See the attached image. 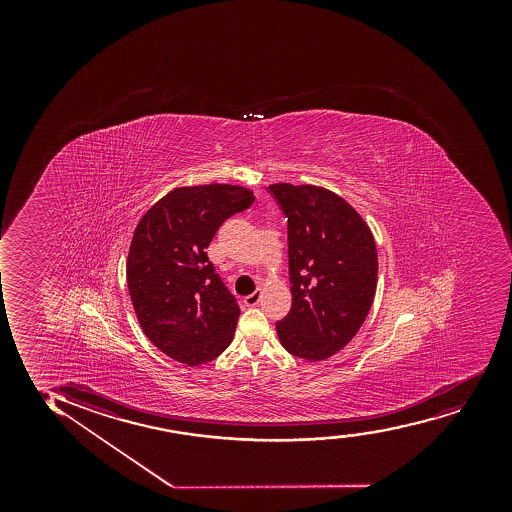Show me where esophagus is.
Wrapping results in <instances>:
<instances>
[{"instance_id": "obj_1", "label": "esophagus", "mask_w": 512, "mask_h": 512, "mask_svg": "<svg viewBox=\"0 0 512 512\" xmlns=\"http://www.w3.org/2000/svg\"><path fill=\"white\" fill-rule=\"evenodd\" d=\"M259 300H261V292H259V290H256L254 294L247 295V297H244V304H246L247 307L258 306Z\"/></svg>"}]
</instances>
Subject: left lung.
I'll return each mask as SVG.
<instances>
[{"instance_id":"left-lung-1","label":"left lung","mask_w":512,"mask_h":512,"mask_svg":"<svg viewBox=\"0 0 512 512\" xmlns=\"http://www.w3.org/2000/svg\"><path fill=\"white\" fill-rule=\"evenodd\" d=\"M287 217L292 309L278 321L283 348L316 362L340 352L371 311L377 249L352 205L312 184L268 186Z\"/></svg>"}]
</instances>
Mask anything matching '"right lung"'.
I'll return each mask as SVG.
<instances>
[{
    "instance_id": "right-lung-1",
    "label": "right lung",
    "mask_w": 512,
    "mask_h": 512,
    "mask_svg": "<svg viewBox=\"0 0 512 512\" xmlns=\"http://www.w3.org/2000/svg\"><path fill=\"white\" fill-rule=\"evenodd\" d=\"M253 201L251 189L232 184L176 188L136 225L128 290L143 333L167 357L200 365L229 347L241 309L205 249Z\"/></svg>"
}]
</instances>
